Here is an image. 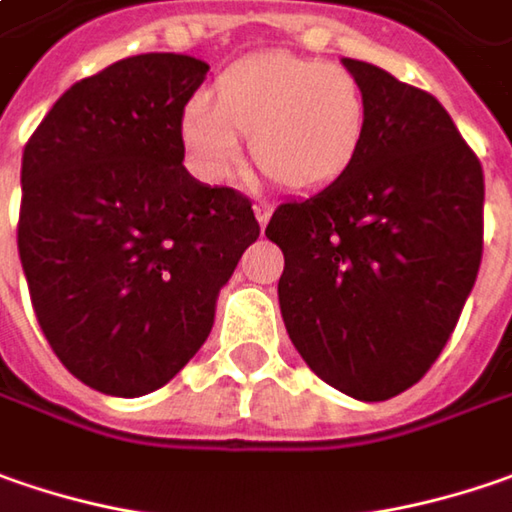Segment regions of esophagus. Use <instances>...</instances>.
I'll list each match as a JSON object with an SVG mask.
<instances>
[{
	"instance_id": "34e87169",
	"label": "esophagus",
	"mask_w": 512,
	"mask_h": 512,
	"mask_svg": "<svg viewBox=\"0 0 512 512\" xmlns=\"http://www.w3.org/2000/svg\"><path fill=\"white\" fill-rule=\"evenodd\" d=\"M253 210H256V218H259V224L265 227V224H268V221H270V213H273V204H270V201H262V198H259V201L253 204Z\"/></svg>"
}]
</instances>
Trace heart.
I'll return each instance as SVG.
<instances>
[{
    "instance_id": "1",
    "label": "heart",
    "mask_w": 512,
    "mask_h": 512,
    "mask_svg": "<svg viewBox=\"0 0 512 512\" xmlns=\"http://www.w3.org/2000/svg\"><path fill=\"white\" fill-rule=\"evenodd\" d=\"M366 115V94L345 68L270 51L230 65L213 103L190 100L184 141L204 172L227 175L239 161V135H250L265 178L285 190H320L351 164Z\"/></svg>"
}]
</instances>
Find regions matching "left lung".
Instances as JSON below:
<instances>
[{
  "instance_id": "left-lung-1",
  "label": "left lung",
  "mask_w": 512,
  "mask_h": 512,
  "mask_svg": "<svg viewBox=\"0 0 512 512\" xmlns=\"http://www.w3.org/2000/svg\"><path fill=\"white\" fill-rule=\"evenodd\" d=\"M366 94L351 164L285 201L279 308L311 371L357 400L415 386L444 351L484 250V172L447 109L389 71L343 60Z\"/></svg>"
}]
</instances>
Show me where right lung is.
I'll return each mask as SVG.
<instances>
[{
  "label": "right lung",
  "instance_id": "1",
  "mask_svg": "<svg viewBox=\"0 0 512 512\" xmlns=\"http://www.w3.org/2000/svg\"><path fill=\"white\" fill-rule=\"evenodd\" d=\"M210 65L138 54L74 83L22 152L19 259L65 369L117 397L161 389L204 345L259 221L184 167V106Z\"/></svg>",
  "mask_w": 512,
  "mask_h": 512
}]
</instances>
